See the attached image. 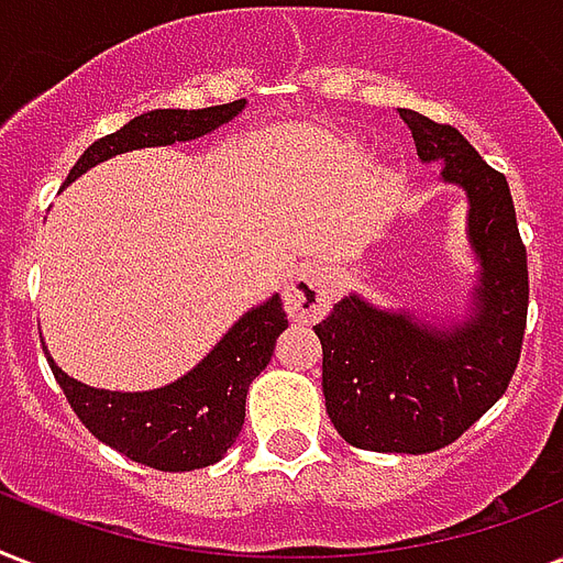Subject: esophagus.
Returning a JSON list of instances; mask_svg holds the SVG:
<instances>
[{
	"label": "esophagus",
	"mask_w": 563,
	"mask_h": 563,
	"mask_svg": "<svg viewBox=\"0 0 563 563\" xmlns=\"http://www.w3.org/2000/svg\"><path fill=\"white\" fill-rule=\"evenodd\" d=\"M333 277L324 265L303 263L295 268L283 289V303L289 312L291 321L309 324V321H321L333 307Z\"/></svg>",
	"instance_id": "obj_1"
}]
</instances>
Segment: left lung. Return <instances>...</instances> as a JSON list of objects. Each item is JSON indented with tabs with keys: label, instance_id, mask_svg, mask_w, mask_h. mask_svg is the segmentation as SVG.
Listing matches in <instances>:
<instances>
[{
	"label": "left lung",
	"instance_id": "8db88e82",
	"mask_svg": "<svg viewBox=\"0 0 563 563\" xmlns=\"http://www.w3.org/2000/svg\"><path fill=\"white\" fill-rule=\"evenodd\" d=\"M420 163L467 195V245L479 265L467 316L427 321L351 291L316 324L327 415L347 444L374 453H432L453 444L506 394L529 309L526 247L506 175L455 128L400 108Z\"/></svg>",
	"mask_w": 563,
	"mask_h": 563
}]
</instances>
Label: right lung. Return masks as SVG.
<instances>
[{"label":"right lung","instance_id":"1","mask_svg":"<svg viewBox=\"0 0 563 563\" xmlns=\"http://www.w3.org/2000/svg\"><path fill=\"white\" fill-rule=\"evenodd\" d=\"M245 104V99H239L203 110L140 113L117 134L96 140L69 169L64 187L117 154L212 134L236 119ZM286 327L289 318L283 312L280 295H272L260 307L247 309L192 371L148 391L92 388L57 368L48 351L46 360L73 411L101 444L154 471L180 473L210 467L233 446L245 423L247 388L272 362L274 342Z\"/></svg>","mask_w":563,"mask_h":563}]
</instances>
